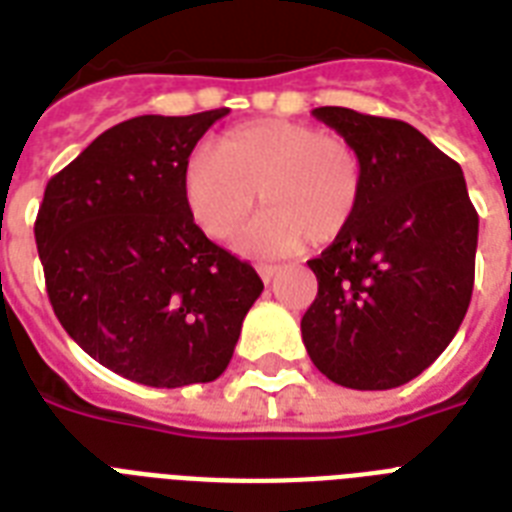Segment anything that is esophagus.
I'll return each mask as SVG.
<instances>
[{
	"label": "esophagus",
	"instance_id": "obj_1",
	"mask_svg": "<svg viewBox=\"0 0 512 512\" xmlns=\"http://www.w3.org/2000/svg\"><path fill=\"white\" fill-rule=\"evenodd\" d=\"M257 273H260V279H263L265 284H271L273 276L279 273V268H276V265H257Z\"/></svg>",
	"mask_w": 512,
	"mask_h": 512
}]
</instances>
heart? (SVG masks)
Wrapping results in <instances>:
<instances>
[{"mask_svg": "<svg viewBox=\"0 0 512 512\" xmlns=\"http://www.w3.org/2000/svg\"><path fill=\"white\" fill-rule=\"evenodd\" d=\"M183 193L193 220L212 239H231L263 199L268 212L239 247L295 255L305 241L327 247L345 233L361 204L364 164L340 135L263 119L225 132L215 154L196 151L185 162Z\"/></svg>", "mask_w": 512, "mask_h": 512, "instance_id": "1", "label": "heart"}]
</instances>
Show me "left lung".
<instances>
[{"instance_id": "obj_1", "label": "left lung", "mask_w": 512, "mask_h": 512, "mask_svg": "<svg viewBox=\"0 0 512 512\" xmlns=\"http://www.w3.org/2000/svg\"><path fill=\"white\" fill-rule=\"evenodd\" d=\"M313 116L358 151L364 193L340 239L308 260L319 295L300 321L305 350L342 388H398L444 353L468 313L476 207L460 164L412 124L340 106Z\"/></svg>"}]
</instances>
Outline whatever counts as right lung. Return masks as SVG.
I'll return each instance as SVG.
<instances>
[{
    "mask_svg": "<svg viewBox=\"0 0 512 512\" xmlns=\"http://www.w3.org/2000/svg\"><path fill=\"white\" fill-rule=\"evenodd\" d=\"M225 114L135 116L44 188L34 236L52 311L84 353L140 385L217 380L263 292L185 204V162Z\"/></svg>",
    "mask_w": 512,
    "mask_h": 512,
    "instance_id": "obj_1",
    "label": "right lung"
}]
</instances>
